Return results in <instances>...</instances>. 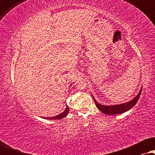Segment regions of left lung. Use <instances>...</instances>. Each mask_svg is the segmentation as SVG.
Segmentation results:
<instances>
[{
  "label": "left lung",
  "mask_w": 155,
  "mask_h": 155,
  "mask_svg": "<svg viewBox=\"0 0 155 155\" xmlns=\"http://www.w3.org/2000/svg\"><path fill=\"white\" fill-rule=\"evenodd\" d=\"M142 89L140 91L138 94L137 95L136 97H135L133 100L130 101H128V102L122 104H118V105H114V106H104L101 105L98 102H97V101L95 100L93 97V99H94L95 105L97 107V109L102 112V113L105 114H109V115H116V114H120L122 113H124L128 110H130L131 108L134 107L135 104H136V103L138 101L140 98V96L141 94Z\"/></svg>",
  "instance_id": "left-lung-1"
}]
</instances>
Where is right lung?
<instances>
[{
    "label": "right lung",
    "instance_id": "add662e5",
    "mask_svg": "<svg viewBox=\"0 0 155 155\" xmlns=\"http://www.w3.org/2000/svg\"><path fill=\"white\" fill-rule=\"evenodd\" d=\"M68 112H69V108H68V106H66V108H65L64 111L59 114V115L56 116H54V117H50V118H44V117H42V118H46V119H56V120L57 119H61V118L65 117L67 114H68Z\"/></svg>",
    "mask_w": 155,
    "mask_h": 155
}]
</instances>
